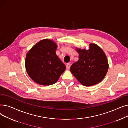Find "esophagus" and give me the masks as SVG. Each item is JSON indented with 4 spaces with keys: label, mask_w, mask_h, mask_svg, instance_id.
<instances>
[{
    "label": "esophagus",
    "mask_w": 128,
    "mask_h": 128,
    "mask_svg": "<svg viewBox=\"0 0 128 128\" xmlns=\"http://www.w3.org/2000/svg\"><path fill=\"white\" fill-rule=\"evenodd\" d=\"M70 66H71V64L70 63H68L66 64V68L68 70H70Z\"/></svg>",
    "instance_id": "34e87169"
}]
</instances>
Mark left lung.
Here are the masks:
<instances>
[{"label": "left lung", "mask_w": 128, "mask_h": 128, "mask_svg": "<svg viewBox=\"0 0 128 128\" xmlns=\"http://www.w3.org/2000/svg\"><path fill=\"white\" fill-rule=\"evenodd\" d=\"M88 50L76 48L79 60L70 67V72L82 85L94 86L102 82L108 72V60L103 50L94 44Z\"/></svg>", "instance_id": "obj_1"}]
</instances>
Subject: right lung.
<instances>
[{"label":"right lung","mask_w":128,"mask_h":128,"mask_svg":"<svg viewBox=\"0 0 128 128\" xmlns=\"http://www.w3.org/2000/svg\"><path fill=\"white\" fill-rule=\"evenodd\" d=\"M56 44L50 39L40 41L27 53L25 66L30 78L40 85L56 83L66 70L56 54Z\"/></svg>","instance_id":"add662e5"}]
</instances>
